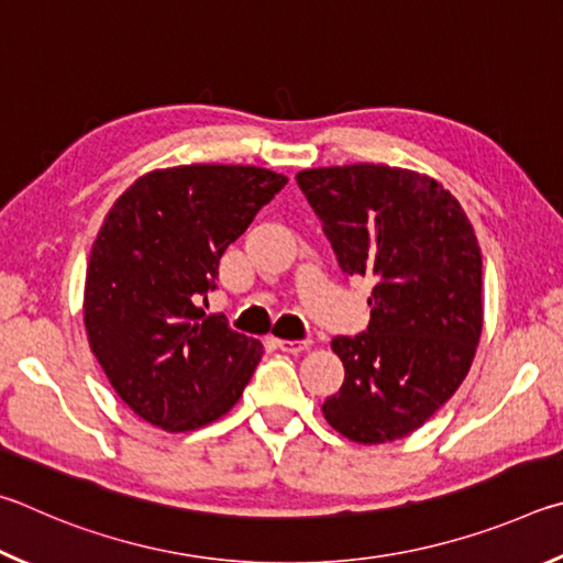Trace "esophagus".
<instances>
[{"instance_id": "obj_1", "label": "esophagus", "mask_w": 563, "mask_h": 563, "mask_svg": "<svg viewBox=\"0 0 563 563\" xmlns=\"http://www.w3.org/2000/svg\"><path fill=\"white\" fill-rule=\"evenodd\" d=\"M274 346L276 349H282V351H287V353H301V351H307L309 346H311V341H287V339H274Z\"/></svg>"}]
</instances>
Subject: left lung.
<instances>
[{
	"label": "left lung",
	"mask_w": 563,
	"mask_h": 563,
	"mask_svg": "<svg viewBox=\"0 0 563 563\" xmlns=\"http://www.w3.org/2000/svg\"><path fill=\"white\" fill-rule=\"evenodd\" d=\"M341 272L373 279L368 329L336 336L343 386L323 418L378 445L410 435L465 380L482 333V254L465 210L428 175L390 165L297 175Z\"/></svg>",
	"instance_id": "8db88e82"
}]
</instances>
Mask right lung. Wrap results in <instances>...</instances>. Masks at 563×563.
I'll use <instances>...</instances> for the list:
<instances>
[{
  "label": "right lung",
  "mask_w": 563,
  "mask_h": 563,
  "mask_svg": "<svg viewBox=\"0 0 563 563\" xmlns=\"http://www.w3.org/2000/svg\"><path fill=\"white\" fill-rule=\"evenodd\" d=\"M287 177L254 165L153 170L118 197L86 269L93 356L135 416L167 432L222 418L250 383L262 343L200 303L217 266Z\"/></svg>",
  "instance_id": "add662e5"
}]
</instances>
